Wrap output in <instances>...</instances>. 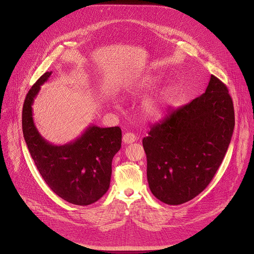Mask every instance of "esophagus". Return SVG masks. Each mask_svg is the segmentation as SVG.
Here are the masks:
<instances>
[{
	"mask_svg": "<svg viewBox=\"0 0 254 254\" xmlns=\"http://www.w3.org/2000/svg\"><path fill=\"white\" fill-rule=\"evenodd\" d=\"M123 140H124L125 143H127V144L132 143V142L135 141V135L132 132H127V133L124 134Z\"/></svg>",
	"mask_w": 254,
	"mask_h": 254,
	"instance_id": "1",
	"label": "esophagus"
}]
</instances>
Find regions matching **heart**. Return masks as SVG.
I'll list each match as a JSON object with an SVG mask.
<instances>
[{
  "label": "heart",
  "mask_w": 254,
  "mask_h": 254,
  "mask_svg": "<svg viewBox=\"0 0 254 254\" xmlns=\"http://www.w3.org/2000/svg\"><path fill=\"white\" fill-rule=\"evenodd\" d=\"M160 79L154 75L142 77L136 84V90L140 93H147L158 86ZM175 96V88L170 86L162 89L158 93L147 97L142 102V112L151 119H158L163 116L168 106L171 105Z\"/></svg>",
  "instance_id": "1"
}]
</instances>
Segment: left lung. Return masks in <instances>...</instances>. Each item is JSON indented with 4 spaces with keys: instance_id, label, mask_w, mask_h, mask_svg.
<instances>
[{
    "instance_id": "1",
    "label": "left lung",
    "mask_w": 254,
    "mask_h": 254,
    "mask_svg": "<svg viewBox=\"0 0 254 254\" xmlns=\"http://www.w3.org/2000/svg\"><path fill=\"white\" fill-rule=\"evenodd\" d=\"M233 128L231 97L211 74L204 94L150 127L142 139L152 194L171 205L198 195L221 164Z\"/></svg>"
}]
</instances>
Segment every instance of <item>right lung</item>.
Here are the masks:
<instances>
[{
  "instance_id": "right-lung-1",
  "label": "right lung",
  "mask_w": 254,
  "mask_h": 254,
  "mask_svg": "<svg viewBox=\"0 0 254 254\" xmlns=\"http://www.w3.org/2000/svg\"><path fill=\"white\" fill-rule=\"evenodd\" d=\"M52 72H45L26 97L22 116L24 138L50 189L69 203L89 205L110 188L112 161L122 146V129L91 125L65 144L56 145L46 140L36 127L32 106Z\"/></svg>"
}]
</instances>
